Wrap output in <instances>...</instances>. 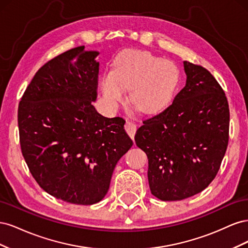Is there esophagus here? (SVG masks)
I'll use <instances>...</instances> for the list:
<instances>
[{"mask_svg":"<svg viewBox=\"0 0 248 248\" xmlns=\"http://www.w3.org/2000/svg\"><path fill=\"white\" fill-rule=\"evenodd\" d=\"M125 130L127 131V133L129 134V137L133 140L134 134H136V132H137V124L131 122V121H126Z\"/></svg>","mask_w":248,"mask_h":248,"instance_id":"1","label":"esophagus"}]
</instances>
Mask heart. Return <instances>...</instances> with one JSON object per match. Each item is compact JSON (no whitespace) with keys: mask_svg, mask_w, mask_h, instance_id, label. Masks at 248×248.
Here are the masks:
<instances>
[{"mask_svg":"<svg viewBox=\"0 0 248 248\" xmlns=\"http://www.w3.org/2000/svg\"><path fill=\"white\" fill-rule=\"evenodd\" d=\"M180 82V69L171 60L148 50L126 49L120 52L114 68L104 72L101 91L108 106L117 108L130 91V101L144 114L166 108L174 98Z\"/></svg>","mask_w":248,"mask_h":248,"instance_id":"1","label":"heart"}]
</instances>
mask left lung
Returning a JSON list of instances; mask_svg holds the SVG:
<instances>
[{
  "mask_svg": "<svg viewBox=\"0 0 248 248\" xmlns=\"http://www.w3.org/2000/svg\"><path fill=\"white\" fill-rule=\"evenodd\" d=\"M185 87L170 106L145 120L136 144L147 154L151 193L180 201L200 193L218 171L229 141L226 94L204 67L184 61Z\"/></svg>",
  "mask_w": 248,
  "mask_h": 248,
  "instance_id": "left-lung-1",
  "label": "left lung"
}]
</instances>
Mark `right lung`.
Masks as SVG:
<instances>
[{"instance_id": "add662e5", "label": "right lung", "mask_w": 248, "mask_h": 248, "mask_svg": "<svg viewBox=\"0 0 248 248\" xmlns=\"http://www.w3.org/2000/svg\"><path fill=\"white\" fill-rule=\"evenodd\" d=\"M99 51L78 46L36 72L18 107L21 152L50 196L93 205L108 191L112 171L133 141L125 120L107 118L97 99Z\"/></svg>"}]
</instances>
